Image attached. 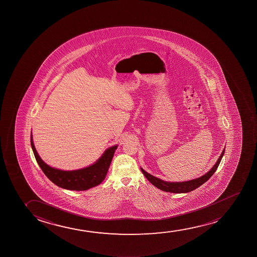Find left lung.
<instances>
[{"instance_id": "obj_1", "label": "left lung", "mask_w": 257, "mask_h": 257, "mask_svg": "<svg viewBox=\"0 0 257 257\" xmlns=\"http://www.w3.org/2000/svg\"><path fill=\"white\" fill-rule=\"evenodd\" d=\"M225 153V149L220 155L218 161L216 162L215 165L213 167L206 173L203 175L200 178L192 179L190 181L185 182H167L162 180L160 178H156L152 175L149 174L148 172L144 171L143 168H141V171L144 173V176L146 177L148 180L151 182L152 185H155L157 188L160 189L162 191H165L167 192H173V193H185V192H192L193 190L199 187L200 185H203L204 183L207 181L209 178L212 177L213 173L215 172L217 168L219 166V163L222 159L223 155Z\"/></svg>"}]
</instances>
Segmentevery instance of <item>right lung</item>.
I'll list each match as a JSON object with an SVG mask.
<instances>
[{
    "label": "right lung",
    "instance_id": "right-lung-1",
    "mask_svg": "<svg viewBox=\"0 0 257 257\" xmlns=\"http://www.w3.org/2000/svg\"><path fill=\"white\" fill-rule=\"evenodd\" d=\"M31 144L36 160L45 176L56 185L72 191H86L99 185L106 178L117 145L108 148L93 165L76 171H62L46 165L36 151L32 135Z\"/></svg>",
    "mask_w": 257,
    "mask_h": 257
}]
</instances>
